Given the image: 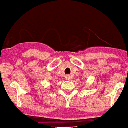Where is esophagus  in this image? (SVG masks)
Wrapping results in <instances>:
<instances>
[{"mask_svg":"<svg viewBox=\"0 0 128 128\" xmlns=\"http://www.w3.org/2000/svg\"><path fill=\"white\" fill-rule=\"evenodd\" d=\"M66 78H67V80H69V79H70V76H69V75H67V76H66Z\"/></svg>","mask_w":128,"mask_h":128,"instance_id":"obj_1","label":"esophagus"}]
</instances>
